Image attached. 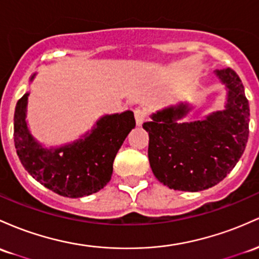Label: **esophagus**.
Returning <instances> with one entry per match:
<instances>
[{"label": "esophagus", "instance_id": "34e87169", "mask_svg": "<svg viewBox=\"0 0 259 259\" xmlns=\"http://www.w3.org/2000/svg\"><path fill=\"white\" fill-rule=\"evenodd\" d=\"M134 114H135L136 124L140 126V125L145 121V119H146V112H145L143 108H136L134 110Z\"/></svg>", "mask_w": 259, "mask_h": 259}]
</instances>
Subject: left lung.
<instances>
[{"label": "left lung", "mask_w": 259, "mask_h": 259, "mask_svg": "<svg viewBox=\"0 0 259 259\" xmlns=\"http://www.w3.org/2000/svg\"><path fill=\"white\" fill-rule=\"evenodd\" d=\"M227 91L225 109L203 120L183 121L192 110L178 103L157 110L143 127L149 133V161L155 177L175 190L200 192L231 172L248 140L249 106L242 82L230 67L215 70Z\"/></svg>", "instance_id": "8db88e82"}]
</instances>
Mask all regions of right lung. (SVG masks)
Masks as SVG:
<instances>
[{
  "label": "right lung",
  "instance_id": "right-lung-1",
  "mask_svg": "<svg viewBox=\"0 0 259 259\" xmlns=\"http://www.w3.org/2000/svg\"><path fill=\"white\" fill-rule=\"evenodd\" d=\"M35 73L30 77L33 81ZM28 96L14 110V146L25 171L62 197L81 198L101 190L112 178L113 162L125 138L135 127L134 113L106 114L78 140L62 146H42L27 125Z\"/></svg>",
  "mask_w": 259,
  "mask_h": 259
}]
</instances>
